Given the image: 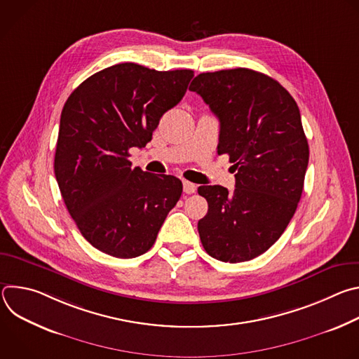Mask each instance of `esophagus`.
<instances>
[{
    "label": "esophagus",
    "mask_w": 359,
    "mask_h": 359,
    "mask_svg": "<svg viewBox=\"0 0 359 359\" xmlns=\"http://www.w3.org/2000/svg\"><path fill=\"white\" fill-rule=\"evenodd\" d=\"M196 189H197V186H196L194 183L187 182V180H184V182H183V191H184L186 194H191V193H194V191H196Z\"/></svg>",
    "instance_id": "1"
}]
</instances>
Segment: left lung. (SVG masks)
I'll use <instances>...</instances> for the list:
<instances>
[{
  "instance_id": "1",
  "label": "left lung",
  "mask_w": 359,
  "mask_h": 359,
  "mask_svg": "<svg viewBox=\"0 0 359 359\" xmlns=\"http://www.w3.org/2000/svg\"><path fill=\"white\" fill-rule=\"evenodd\" d=\"M198 93L219 118L217 153L229 155L236 189L200 186L209 203L197 229L204 250L224 263L267 251L301 198L310 149L297 102L276 79L247 68L197 75Z\"/></svg>"
}]
</instances>
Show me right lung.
<instances>
[{"instance_id":"1","label":"right lung","mask_w":359,"mask_h":359,"mask_svg":"<svg viewBox=\"0 0 359 359\" xmlns=\"http://www.w3.org/2000/svg\"><path fill=\"white\" fill-rule=\"evenodd\" d=\"M191 69L156 71L125 62L85 79L67 99L54 170L81 234L99 251L133 259L155 244L182 196V182L132 168L161 118L187 90Z\"/></svg>"}]
</instances>
